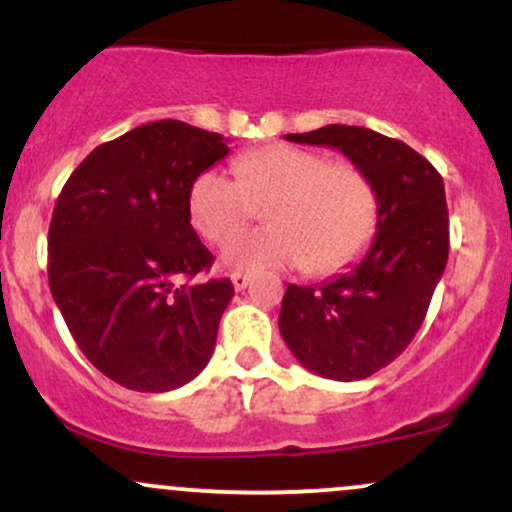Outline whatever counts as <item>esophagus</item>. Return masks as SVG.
Returning a JSON list of instances; mask_svg holds the SVG:
<instances>
[{
	"label": "esophagus",
	"instance_id": "1",
	"mask_svg": "<svg viewBox=\"0 0 512 512\" xmlns=\"http://www.w3.org/2000/svg\"><path fill=\"white\" fill-rule=\"evenodd\" d=\"M231 281H233V286H236V291H243V289H248L250 274H245V272H233V274H231Z\"/></svg>",
	"mask_w": 512,
	"mask_h": 512
}]
</instances>
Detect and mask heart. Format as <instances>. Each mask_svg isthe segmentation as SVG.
<instances>
[{
  "instance_id": "heart-1",
  "label": "heart",
  "mask_w": 512,
  "mask_h": 512,
  "mask_svg": "<svg viewBox=\"0 0 512 512\" xmlns=\"http://www.w3.org/2000/svg\"><path fill=\"white\" fill-rule=\"evenodd\" d=\"M236 175L204 170L192 182V226L211 245H228L259 213L272 227L236 241L223 264L236 272L303 267L330 274L354 262L378 226L373 182L351 163L301 146L272 144L240 156Z\"/></svg>"
}]
</instances>
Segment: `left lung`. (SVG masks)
Masks as SVG:
<instances>
[{
  "instance_id": "1",
  "label": "left lung",
  "mask_w": 512,
  "mask_h": 512,
  "mask_svg": "<svg viewBox=\"0 0 512 512\" xmlns=\"http://www.w3.org/2000/svg\"><path fill=\"white\" fill-rule=\"evenodd\" d=\"M289 142L330 146L368 175L378 233L361 262L317 286H286L279 330L293 356L322 378L363 380L407 349L448 264L443 178L399 139L327 125Z\"/></svg>"
}]
</instances>
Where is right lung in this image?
Segmentation results:
<instances>
[{
  "label": "right lung",
  "instance_id": "add662e5",
  "mask_svg": "<svg viewBox=\"0 0 512 512\" xmlns=\"http://www.w3.org/2000/svg\"><path fill=\"white\" fill-rule=\"evenodd\" d=\"M228 151L216 132L149 122L96 146L57 197L52 298L88 361L127 390H175L209 363L233 284L185 281L214 264L190 190Z\"/></svg>",
  "mask_w": 512,
  "mask_h": 512
}]
</instances>
